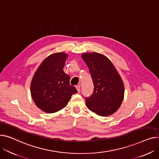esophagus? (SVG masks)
Segmentation results:
<instances>
[{"label":"esophagus","mask_w":159,"mask_h":159,"mask_svg":"<svg viewBox=\"0 0 159 159\" xmlns=\"http://www.w3.org/2000/svg\"><path fill=\"white\" fill-rule=\"evenodd\" d=\"M76 89H77V91L79 93L80 91V86H79V85H77V86H76Z\"/></svg>","instance_id":"obj_1"}]
</instances>
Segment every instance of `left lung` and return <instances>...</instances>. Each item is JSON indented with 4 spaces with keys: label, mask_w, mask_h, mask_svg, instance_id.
Here are the masks:
<instances>
[{
    "label": "left lung",
    "mask_w": 159,
    "mask_h": 159,
    "mask_svg": "<svg viewBox=\"0 0 159 159\" xmlns=\"http://www.w3.org/2000/svg\"><path fill=\"white\" fill-rule=\"evenodd\" d=\"M81 57L89 70L94 86L93 94L85 98L87 107L100 116L113 114L124 98V84L119 73L103 54L87 52Z\"/></svg>",
    "instance_id": "obj_1"
}]
</instances>
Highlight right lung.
Segmentation results:
<instances>
[{"label": "right lung", "instance_id": "obj_1", "mask_svg": "<svg viewBox=\"0 0 159 159\" xmlns=\"http://www.w3.org/2000/svg\"><path fill=\"white\" fill-rule=\"evenodd\" d=\"M68 55L57 52L46 57L34 73L30 94L36 106L46 113L65 108L76 88L70 84V77L63 71Z\"/></svg>", "mask_w": 159, "mask_h": 159}]
</instances>
